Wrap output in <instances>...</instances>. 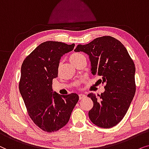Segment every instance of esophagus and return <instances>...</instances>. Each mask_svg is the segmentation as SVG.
I'll return each instance as SVG.
<instances>
[{
  "label": "esophagus",
  "instance_id": "1",
  "mask_svg": "<svg viewBox=\"0 0 149 149\" xmlns=\"http://www.w3.org/2000/svg\"><path fill=\"white\" fill-rule=\"evenodd\" d=\"M86 97V95H84V94H80L79 95V98H80V100H82V99H84Z\"/></svg>",
  "mask_w": 149,
  "mask_h": 149
}]
</instances>
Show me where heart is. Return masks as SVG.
<instances>
[{"label": "heart", "instance_id": "1", "mask_svg": "<svg viewBox=\"0 0 149 149\" xmlns=\"http://www.w3.org/2000/svg\"><path fill=\"white\" fill-rule=\"evenodd\" d=\"M85 58L84 56L80 53H74V54H71L70 56H69V61H71V63L76 65L77 63L80 62V61L82 60V58Z\"/></svg>", "mask_w": 149, "mask_h": 149}]
</instances>
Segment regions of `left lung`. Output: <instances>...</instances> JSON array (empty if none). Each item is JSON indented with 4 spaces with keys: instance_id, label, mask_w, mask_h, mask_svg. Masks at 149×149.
<instances>
[{
    "instance_id": "left-lung-1",
    "label": "left lung",
    "mask_w": 149,
    "mask_h": 149,
    "mask_svg": "<svg viewBox=\"0 0 149 149\" xmlns=\"http://www.w3.org/2000/svg\"><path fill=\"white\" fill-rule=\"evenodd\" d=\"M74 51L88 55L91 73L102 77L101 82L106 84L101 95H87L93 102L88 112L90 120L102 128L116 125L126 114L136 93L134 61L122 43L110 36L79 44Z\"/></svg>"
}]
</instances>
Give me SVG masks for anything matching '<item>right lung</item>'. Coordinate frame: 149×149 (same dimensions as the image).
<instances>
[{
  "instance_id": "add662e5",
  "label": "right lung",
  "mask_w": 149,
  "mask_h": 149,
  "mask_svg": "<svg viewBox=\"0 0 149 149\" xmlns=\"http://www.w3.org/2000/svg\"><path fill=\"white\" fill-rule=\"evenodd\" d=\"M74 46V43L45 41L22 65L19 92L30 117L45 132H54L63 127L78 102L76 93L61 95L52 90V80L58 77L61 58Z\"/></svg>"
}]
</instances>
